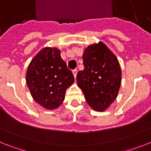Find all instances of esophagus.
I'll return each mask as SVG.
<instances>
[{
	"mask_svg": "<svg viewBox=\"0 0 151 151\" xmlns=\"http://www.w3.org/2000/svg\"><path fill=\"white\" fill-rule=\"evenodd\" d=\"M77 73H78V70H77L76 69H73V75H74L75 78H76V75H77Z\"/></svg>",
	"mask_w": 151,
	"mask_h": 151,
	"instance_id": "obj_1",
	"label": "esophagus"
}]
</instances>
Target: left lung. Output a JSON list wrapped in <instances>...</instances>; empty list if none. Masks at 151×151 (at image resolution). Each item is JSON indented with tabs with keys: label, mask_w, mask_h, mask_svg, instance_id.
<instances>
[{
	"label": "left lung",
	"mask_w": 151,
	"mask_h": 151,
	"mask_svg": "<svg viewBox=\"0 0 151 151\" xmlns=\"http://www.w3.org/2000/svg\"><path fill=\"white\" fill-rule=\"evenodd\" d=\"M83 70L77 74L78 85L90 106L104 111L116 99L121 85L119 61L104 44L90 45L82 55Z\"/></svg>",
	"instance_id": "left-lung-1"
}]
</instances>
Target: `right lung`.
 <instances>
[{
  "mask_svg": "<svg viewBox=\"0 0 151 151\" xmlns=\"http://www.w3.org/2000/svg\"><path fill=\"white\" fill-rule=\"evenodd\" d=\"M74 81L57 48L42 49L31 61L26 73V83L33 99L47 110L63 102L66 90Z\"/></svg>",
  "mask_w": 151,
  "mask_h": 151,
  "instance_id": "right-lung-1",
  "label": "right lung"
}]
</instances>
